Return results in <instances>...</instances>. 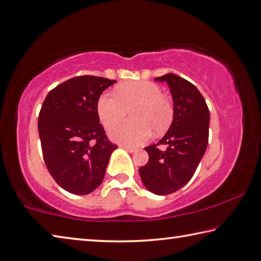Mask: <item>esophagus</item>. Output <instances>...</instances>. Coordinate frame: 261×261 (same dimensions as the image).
<instances>
[{
	"label": "esophagus",
	"instance_id": "34e87169",
	"mask_svg": "<svg viewBox=\"0 0 261 261\" xmlns=\"http://www.w3.org/2000/svg\"><path fill=\"white\" fill-rule=\"evenodd\" d=\"M120 146L122 147V148H125L127 152H130V153H135V152H137V148L136 147H132V146H127V145H120Z\"/></svg>",
	"mask_w": 261,
	"mask_h": 261
}]
</instances>
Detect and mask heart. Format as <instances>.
I'll list each match as a JSON object with an SVG mask.
<instances>
[{
	"mask_svg": "<svg viewBox=\"0 0 261 261\" xmlns=\"http://www.w3.org/2000/svg\"><path fill=\"white\" fill-rule=\"evenodd\" d=\"M115 94L100 95L96 112L106 127L112 126L125 116L131 109L135 120L117 123L109 130L114 140L130 146L148 140L154 131L161 135L173 121L174 110L170 101L162 95L160 86L152 82L138 81L125 83L115 90Z\"/></svg>",
	"mask_w": 261,
	"mask_h": 261,
	"instance_id": "1",
	"label": "heart"
}]
</instances>
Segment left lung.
I'll list each match as a JSON object with an SVG mask.
<instances>
[{"mask_svg": "<svg viewBox=\"0 0 261 261\" xmlns=\"http://www.w3.org/2000/svg\"><path fill=\"white\" fill-rule=\"evenodd\" d=\"M166 82L174 101V120L167 134L155 145L145 147L148 162L139 168L140 178L148 191L166 196L183 188L196 171L208 144L210 110L204 96L187 79L174 73L156 77ZM166 144L167 149L158 148Z\"/></svg>", "mask_w": 261, "mask_h": 261, "instance_id": "left-lung-1", "label": "left lung"}]
</instances>
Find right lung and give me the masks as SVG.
I'll return each instance as SVG.
<instances>
[{
    "label": "right lung",
    "mask_w": 261,
    "mask_h": 261,
    "mask_svg": "<svg viewBox=\"0 0 261 261\" xmlns=\"http://www.w3.org/2000/svg\"><path fill=\"white\" fill-rule=\"evenodd\" d=\"M115 83L103 77H73L53 88L43 101L38 121L43 160L55 182L70 193L94 191L117 148L96 112L101 93Z\"/></svg>",
    "instance_id": "add662e5"
}]
</instances>
